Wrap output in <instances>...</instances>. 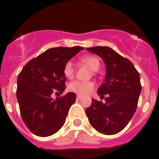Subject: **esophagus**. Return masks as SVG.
<instances>
[{
  "mask_svg": "<svg viewBox=\"0 0 159 159\" xmlns=\"http://www.w3.org/2000/svg\"><path fill=\"white\" fill-rule=\"evenodd\" d=\"M81 99H82V97L80 96V95H77V96H76V100H80Z\"/></svg>",
  "mask_w": 159,
  "mask_h": 159,
  "instance_id": "1",
  "label": "esophagus"
}]
</instances>
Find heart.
I'll return each mask as SVG.
<instances>
[{
	"instance_id": "heart-1",
	"label": "heart",
	"mask_w": 159,
	"mask_h": 159,
	"mask_svg": "<svg viewBox=\"0 0 159 159\" xmlns=\"http://www.w3.org/2000/svg\"><path fill=\"white\" fill-rule=\"evenodd\" d=\"M79 60L83 64L89 66L90 69L96 71L99 70L100 66V59L94 57V56H83L79 58ZM64 76L68 79H71L75 74L74 66L71 62H66L63 68ZM94 88V84L92 82H83V81H74L68 85V89L70 92L76 93L79 95H86L89 93Z\"/></svg>"
}]
</instances>
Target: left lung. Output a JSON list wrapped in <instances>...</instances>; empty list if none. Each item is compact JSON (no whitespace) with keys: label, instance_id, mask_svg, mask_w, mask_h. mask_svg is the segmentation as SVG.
Returning <instances> with one entry per match:
<instances>
[{"label":"left lung","instance_id":"obj_1","mask_svg":"<svg viewBox=\"0 0 159 159\" xmlns=\"http://www.w3.org/2000/svg\"><path fill=\"white\" fill-rule=\"evenodd\" d=\"M99 55L107 67L104 83L97 93L106 102L92 100L86 109L91 125L100 133L115 134L127 126L135 112L141 92L140 74L129 60L108 47L87 48Z\"/></svg>","mask_w":159,"mask_h":159}]
</instances>
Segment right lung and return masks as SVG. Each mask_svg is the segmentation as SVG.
<instances>
[{"label": "right lung", "instance_id": "obj_1", "mask_svg": "<svg viewBox=\"0 0 159 159\" xmlns=\"http://www.w3.org/2000/svg\"><path fill=\"white\" fill-rule=\"evenodd\" d=\"M83 47L52 48L34 58L24 66L18 76L17 99L20 114L27 128L37 136L47 137L58 132L66 122L76 93L52 98L62 93L66 78L63 68Z\"/></svg>", "mask_w": 159, "mask_h": 159}]
</instances>
